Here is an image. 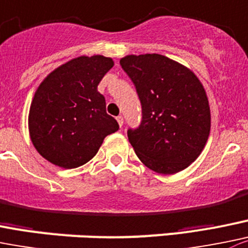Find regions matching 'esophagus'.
<instances>
[{"instance_id": "1", "label": "esophagus", "mask_w": 248, "mask_h": 248, "mask_svg": "<svg viewBox=\"0 0 248 248\" xmlns=\"http://www.w3.org/2000/svg\"><path fill=\"white\" fill-rule=\"evenodd\" d=\"M116 120H117V122H119V126L120 127L124 126V117H122V116H117Z\"/></svg>"}]
</instances>
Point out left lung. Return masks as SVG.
Instances as JSON below:
<instances>
[{
    "label": "left lung",
    "mask_w": 248,
    "mask_h": 248,
    "mask_svg": "<svg viewBox=\"0 0 248 248\" xmlns=\"http://www.w3.org/2000/svg\"><path fill=\"white\" fill-rule=\"evenodd\" d=\"M122 69L136 86L141 122L127 136L148 168L173 174L199 157L210 136L207 94L195 74L165 55H126Z\"/></svg>",
    "instance_id": "1"
}]
</instances>
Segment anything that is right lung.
Instances as JSON below:
<instances>
[{
	"mask_svg": "<svg viewBox=\"0 0 248 248\" xmlns=\"http://www.w3.org/2000/svg\"><path fill=\"white\" fill-rule=\"evenodd\" d=\"M114 66L104 55L75 58L53 70L36 90L29 112V132L42 157L76 168L94 157L119 124L107 114L98 85Z\"/></svg>",
	"mask_w": 248,
	"mask_h": 248,
	"instance_id": "obj_1",
	"label": "right lung"
}]
</instances>
